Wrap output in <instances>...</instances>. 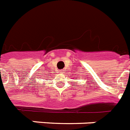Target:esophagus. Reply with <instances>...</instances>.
Instances as JSON below:
<instances>
[{"instance_id": "34e87169", "label": "esophagus", "mask_w": 130, "mask_h": 130, "mask_svg": "<svg viewBox=\"0 0 130 130\" xmlns=\"http://www.w3.org/2000/svg\"><path fill=\"white\" fill-rule=\"evenodd\" d=\"M60 72V74H62V73H64V72H63V70H60V72Z\"/></svg>"}]
</instances>
